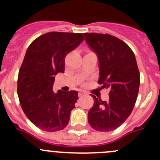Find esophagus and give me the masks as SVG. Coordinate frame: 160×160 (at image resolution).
Returning <instances> with one entry per match:
<instances>
[{"label":"esophagus","mask_w":160,"mask_h":160,"mask_svg":"<svg viewBox=\"0 0 160 160\" xmlns=\"http://www.w3.org/2000/svg\"><path fill=\"white\" fill-rule=\"evenodd\" d=\"M78 95H79V97L80 98V97L83 96V95H87V92L84 91V90H80V91L79 92Z\"/></svg>","instance_id":"obj_1"}]
</instances>
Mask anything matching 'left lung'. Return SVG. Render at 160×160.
Masks as SVG:
<instances>
[{"label":"left lung","mask_w":160,"mask_h":160,"mask_svg":"<svg viewBox=\"0 0 160 160\" xmlns=\"http://www.w3.org/2000/svg\"><path fill=\"white\" fill-rule=\"evenodd\" d=\"M85 41L96 53L99 62L101 88H108L109 100L94 95L88 111V122L99 132H111L122 125L135 106L140 84V74L135 54L129 46L108 34L83 33Z\"/></svg>","instance_id":"obj_1"}]
</instances>
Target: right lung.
<instances>
[{
	"instance_id": "right-lung-1",
	"label": "right lung",
	"mask_w": 160,
	"mask_h": 160,
	"mask_svg": "<svg viewBox=\"0 0 160 160\" xmlns=\"http://www.w3.org/2000/svg\"><path fill=\"white\" fill-rule=\"evenodd\" d=\"M81 33L52 32L34 40L19 70L18 95L25 115L41 130L67 127L78 99L77 90H52L55 76L64 72L65 57L83 41Z\"/></svg>"
}]
</instances>
